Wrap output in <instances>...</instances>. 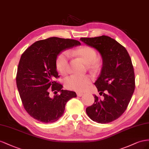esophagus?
Masks as SVG:
<instances>
[{
	"label": "esophagus",
	"mask_w": 149,
	"mask_h": 149,
	"mask_svg": "<svg viewBox=\"0 0 149 149\" xmlns=\"http://www.w3.org/2000/svg\"><path fill=\"white\" fill-rule=\"evenodd\" d=\"M77 95L78 97H81L82 95H83V93L81 92H77Z\"/></svg>",
	"instance_id": "obj_1"
}]
</instances>
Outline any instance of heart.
<instances>
[{
    "mask_svg": "<svg viewBox=\"0 0 149 149\" xmlns=\"http://www.w3.org/2000/svg\"><path fill=\"white\" fill-rule=\"evenodd\" d=\"M73 56L80 58L86 63L90 65L92 69L99 66V62L97 60L96 50L90 46L83 45L80 47L69 51ZM56 65L57 69L62 75H66L69 72V54L65 51L58 54L56 58ZM91 76H79L72 75L64 80L65 87L70 90L81 92L86 90L92 82Z\"/></svg>",
    "mask_w": 149,
    "mask_h": 149,
    "instance_id": "obj_1",
    "label": "heart"
}]
</instances>
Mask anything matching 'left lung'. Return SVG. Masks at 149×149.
Here are the masks:
<instances>
[{
	"label": "left lung",
	"instance_id": "1",
	"mask_svg": "<svg viewBox=\"0 0 149 149\" xmlns=\"http://www.w3.org/2000/svg\"><path fill=\"white\" fill-rule=\"evenodd\" d=\"M80 40L98 50L103 60L100 74L94 84L104 99L102 100L95 95L94 103L86 109L87 114L97 123L111 122L125 111L135 90L130 57L124 46L109 36L80 38Z\"/></svg>",
	"mask_w": 149,
	"mask_h": 149
}]
</instances>
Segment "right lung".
Segmentation results:
<instances>
[{
  "instance_id": "obj_1",
  "label": "right lung",
  "mask_w": 149,
  "mask_h": 149,
  "mask_svg": "<svg viewBox=\"0 0 149 149\" xmlns=\"http://www.w3.org/2000/svg\"><path fill=\"white\" fill-rule=\"evenodd\" d=\"M79 45L80 42L76 40L50 37L36 42L21 56L17 87L25 110L34 119L56 122L63 116L67 102L77 97L75 92L62 90L56 80L59 77L56 61L62 51ZM50 91L61 94L51 97Z\"/></svg>"
}]
</instances>
